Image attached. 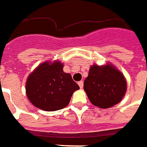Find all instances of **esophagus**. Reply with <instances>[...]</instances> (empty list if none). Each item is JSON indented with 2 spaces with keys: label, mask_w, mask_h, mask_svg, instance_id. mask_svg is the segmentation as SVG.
<instances>
[{
  "label": "esophagus",
  "mask_w": 147,
  "mask_h": 147,
  "mask_svg": "<svg viewBox=\"0 0 147 147\" xmlns=\"http://www.w3.org/2000/svg\"><path fill=\"white\" fill-rule=\"evenodd\" d=\"M78 84V85L80 86V88H83V86H84V82H83L82 81H79Z\"/></svg>",
  "instance_id": "34e87169"
}]
</instances>
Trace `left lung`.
Returning a JSON list of instances; mask_svg holds the SVG:
<instances>
[{"label": "left lung", "instance_id": "8db88e82", "mask_svg": "<svg viewBox=\"0 0 147 147\" xmlns=\"http://www.w3.org/2000/svg\"><path fill=\"white\" fill-rule=\"evenodd\" d=\"M126 88L123 74L110 65L92 66L84 81V89L90 102L100 108L117 104L125 96Z\"/></svg>", "mask_w": 147, "mask_h": 147}]
</instances>
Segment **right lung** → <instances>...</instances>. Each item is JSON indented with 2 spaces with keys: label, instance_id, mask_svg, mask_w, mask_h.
<instances>
[{
  "label": "right lung",
  "instance_id": "obj_1",
  "mask_svg": "<svg viewBox=\"0 0 147 147\" xmlns=\"http://www.w3.org/2000/svg\"><path fill=\"white\" fill-rule=\"evenodd\" d=\"M59 62L40 64L29 76L26 84V96L36 107L55 111L69 104L78 84L69 74L63 72Z\"/></svg>",
  "mask_w": 147,
  "mask_h": 147
}]
</instances>
